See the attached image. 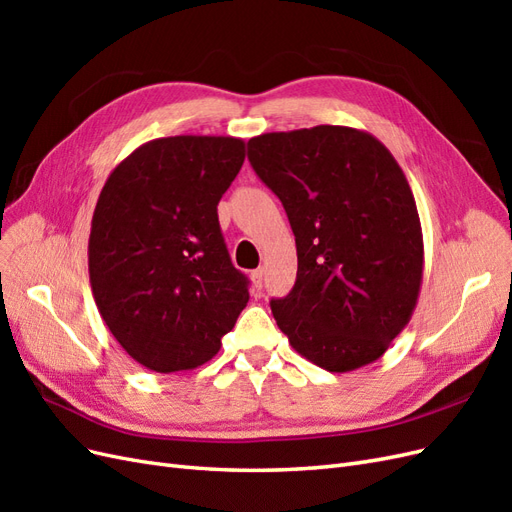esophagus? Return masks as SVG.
Here are the masks:
<instances>
[{"instance_id": "1", "label": "esophagus", "mask_w": 512, "mask_h": 512, "mask_svg": "<svg viewBox=\"0 0 512 512\" xmlns=\"http://www.w3.org/2000/svg\"><path fill=\"white\" fill-rule=\"evenodd\" d=\"M252 286H254V290H260L262 288V277H265V271L262 269H256V271H252Z\"/></svg>"}]
</instances>
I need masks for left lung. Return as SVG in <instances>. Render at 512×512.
Listing matches in <instances>:
<instances>
[{"label": "left lung", "instance_id": "obj_1", "mask_svg": "<svg viewBox=\"0 0 512 512\" xmlns=\"http://www.w3.org/2000/svg\"><path fill=\"white\" fill-rule=\"evenodd\" d=\"M247 158L297 241V282L271 301L277 327L333 374L378 361L423 284V230L404 170L374 134L348 126L260 134Z\"/></svg>", "mask_w": 512, "mask_h": 512}]
</instances>
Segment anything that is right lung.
<instances>
[{
  "label": "right lung",
  "instance_id": "1",
  "mask_svg": "<svg viewBox=\"0 0 512 512\" xmlns=\"http://www.w3.org/2000/svg\"><path fill=\"white\" fill-rule=\"evenodd\" d=\"M243 160V138H156L123 158L98 196L91 292L119 346L158 374L213 359L250 301L218 220Z\"/></svg>",
  "mask_w": 512,
  "mask_h": 512
}]
</instances>
